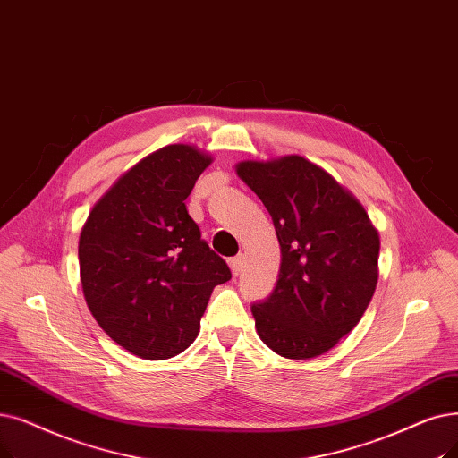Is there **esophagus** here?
Here are the masks:
<instances>
[{
	"mask_svg": "<svg viewBox=\"0 0 458 458\" xmlns=\"http://www.w3.org/2000/svg\"><path fill=\"white\" fill-rule=\"evenodd\" d=\"M230 269H232V275L233 276H240L242 271H243V256H235L230 260Z\"/></svg>",
	"mask_w": 458,
	"mask_h": 458,
	"instance_id": "1",
	"label": "esophagus"
}]
</instances>
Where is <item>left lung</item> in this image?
<instances>
[{
  "label": "left lung",
  "mask_w": 458,
  "mask_h": 458,
  "mask_svg": "<svg viewBox=\"0 0 458 458\" xmlns=\"http://www.w3.org/2000/svg\"><path fill=\"white\" fill-rule=\"evenodd\" d=\"M235 174L273 218L281 271L256 333L286 360H312L339 344L365 314L377 284L380 233L363 204L301 155L245 158Z\"/></svg>",
  "instance_id": "obj_1"
}]
</instances>
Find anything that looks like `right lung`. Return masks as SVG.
Masks as SVG:
<instances>
[{
	"label": "right lung",
	"mask_w": 458,
	"mask_h": 458,
	"mask_svg": "<svg viewBox=\"0 0 458 458\" xmlns=\"http://www.w3.org/2000/svg\"><path fill=\"white\" fill-rule=\"evenodd\" d=\"M213 157L170 144L97 200L78 240L81 283L97 324L127 352L158 361L187 350L230 269L202 240L185 200Z\"/></svg>",
	"instance_id": "add662e5"
}]
</instances>
